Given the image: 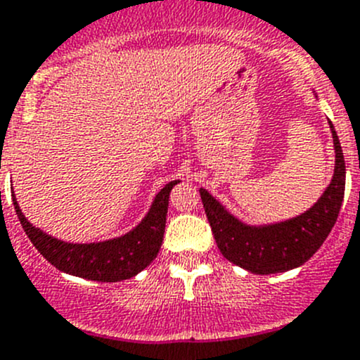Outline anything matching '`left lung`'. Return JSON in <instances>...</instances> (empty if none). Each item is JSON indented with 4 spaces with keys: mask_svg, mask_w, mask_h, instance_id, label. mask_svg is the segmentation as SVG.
Masks as SVG:
<instances>
[{
    "mask_svg": "<svg viewBox=\"0 0 360 360\" xmlns=\"http://www.w3.org/2000/svg\"><path fill=\"white\" fill-rule=\"evenodd\" d=\"M329 127L336 153L335 174L321 198L300 216L252 226L238 221L209 191L200 188L214 238L228 261L257 275L282 274L307 263L324 244L335 226L345 195L343 151L333 123Z\"/></svg>",
    "mask_w": 360,
    "mask_h": 360,
    "instance_id": "8db88e82",
    "label": "left lung"
}]
</instances>
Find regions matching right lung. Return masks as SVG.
I'll list each match as a JSON object with an SVG mask.
<instances>
[{"label":"right lung","mask_w":360,"mask_h":360,"mask_svg":"<svg viewBox=\"0 0 360 360\" xmlns=\"http://www.w3.org/2000/svg\"><path fill=\"white\" fill-rule=\"evenodd\" d=\"M179 181H170L158 191L144 219L122 237L94 244L63 242L32 226L20 210L15 195L13 207L25 235L49 263L64 274L97 282H120L136 277L157 257L165 231L169 195Z\"/></svg>","instance_id":"right-lung-1"}]
</instances>
